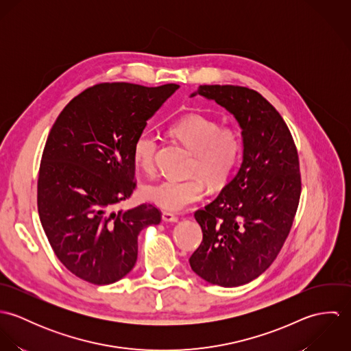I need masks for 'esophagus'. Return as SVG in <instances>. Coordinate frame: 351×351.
<instances>
[{
    "mask_svg": "<svg viewBox=\"0 0 351 351\" xmlns=\"http://www.w3.org/2000/svg\"><path fill=\"white\" fill-rule=\"evenodd\" d=\"M162 220L166 221V223H176V221L178 220V217H177L174 213L163 212V213H162Z\"/></svg>",
    "mask_w": 351,
    "mask_h": 351,
    "instance_id": "1",
    "label": "esophagus"
}]
</instances>
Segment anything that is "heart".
Returning a JSON list of instances; mask_svg holds the SVG:
<instances>
[{
	"label": "heart",
	"instance_id": "obj_1",
	"mask_svg": "<svg viewBox=\"0 0 351 351\" xmlns=\"http://www.w3.org/2000/svg\"><path fill=\"white\" fill-rule=\"evenodd\" d=\"M171 134L189 150L193 151L188 178H166L143 186L145 200L165 209L181 210L200 200L205 192L204 180L209 186H226L239 167L245 138L237 123L221 124L217 119L205 114H186L170 127ZM159 138L150 131H141L132 143V159L145 173L155 170Z\"/></svg>",
	"mask_w": 351,
	"mask_h": 351
}]
</instances>
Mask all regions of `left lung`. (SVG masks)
I'll return each mask as SVG.
<instances>
[{
	"label": "left lung",
	"instance_id": "1",
	"mask_svg": "<svg viewBox=\"0 0 351 351\" xmlns=\"http://www.w3.org/2000/svg\"><path fill=\"white\" fill-rule=\"evenodd\" d=\"M197 93L235 116L243 130L245 152L238 174L195 212L202 242L189 263L209 284L239 287L274 262L291 232L300 201L299 154L287 123L258 92L200 85Z\"/></svg>",
	"mask_w": 351,
	"mask_h": 351
}]
</instances>
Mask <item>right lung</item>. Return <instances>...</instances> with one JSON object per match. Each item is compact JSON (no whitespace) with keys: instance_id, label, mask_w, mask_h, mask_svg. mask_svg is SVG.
Instances as JSON below:
<instances>
[{"instance_id":"add662e5","label":"right lung","mask_w":351,"mask_h":351,"mask_svg":"<svg viewBox=\"0 0 351 351\" xmlns=\"http://www.w3.org/2000/svg\"><path fill=\"white\" fill-rule=\"evenodd\" d=\"M178 85H93L70 101L51 128L38 178V210L58 259L78 278L108 285L138 259V235L159 224L142 204L114 212L136 188L132 143Z\"/></svg>"}]
</instances>
